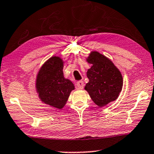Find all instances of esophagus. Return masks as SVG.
Here are the masks:
<instances>
[{
    "mask_svg": "<svg viewBox=\"0 0 154 154\" xmlns=\"http://www.w3.org/2000/svg\"><path fill=\"white\" fill-rule=\"evenodd\" d=\"M85 87V84L83 81H78L77 82V88L79 89H82Z\"/></svg>",
    "mask_w": 154,
    "mask_h": 154,
    "instance_id": "obj_1",
    "label": "esophagus"
}]
</instances>
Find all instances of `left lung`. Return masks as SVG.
Listing matches in <instances>:
<instances>
[{
  "label": "left lung",
  "mask_w": 154,
  "mask_h": 154,
  "mask_svg": "<svg viewBox=\"0 0 154 154\" xmlns=\"http://www.w3.org/2000/svg\"><path fill=\"white\" fill-rule=\"evenodd\" d=\"M87 62L92 66L85 89L94 103L103 107L118 98L123 85L122 75L111 60L96 51L91 53Z\"/></svg>",
  "instance_id": "left-lung-1"
}]
</instances>
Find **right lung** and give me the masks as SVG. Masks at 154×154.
<instances>
[{"label": "right lung", "instance_id": "right-lung-1", "mask_svg": "<svg viewBox=\"0 0 154 154\" xmlns=\"http://www.w3.org/2000/svg\"><path fill=\"white\" fill-rule=\"evenodd\" d=\"M63 62L59 57L49 58L40 69L36 79V90L44 103L53 107L63 108L75 89V86L63 76Z\"/></svg>", "mask_w": 154, "mask_h": 154}]
</instances>
